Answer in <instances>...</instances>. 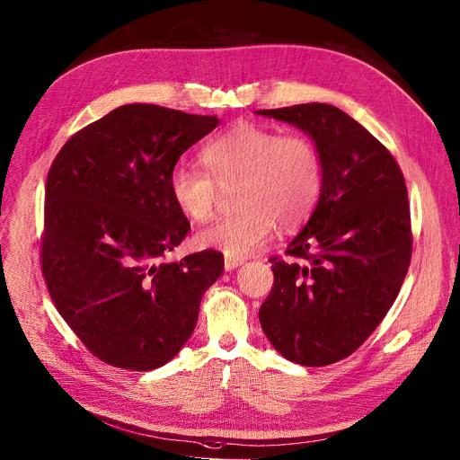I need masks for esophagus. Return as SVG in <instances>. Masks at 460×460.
Listing matches in <instances>:
<instances>
[{"mask_svg": "<svg viewBox=\"0 0 460 460\" xmlns=\"http://www.w3.org/2000/svg\"><path fill=\"white\" fill-rule=\"evenodd\" d=\"M239 265H243V260H237V258H226L225 260V269H226V271H234V269L239 267Z\"/></svg>", "mask_w": 460, "mask_h": 460, "instance_id": "obj_1", "label": "esophagus"}]
</instances>
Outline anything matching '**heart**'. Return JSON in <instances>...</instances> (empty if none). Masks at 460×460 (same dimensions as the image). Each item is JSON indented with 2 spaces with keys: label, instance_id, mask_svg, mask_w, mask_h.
<instances>
[{
  "label": "heart",
  "instance_id": "heart-1",
  "mask_svg": "<svg viewBox=\"0 0 460 460\" xmlns=\"http://www.w3.org/2000/svg\"><path fill=\"white\" fill-rule=\"evenodd\" d=\"M206 169L176 167L169 174V195L183 217L206 223L221 189L235 187L237 213L197 234L200 247L243 260L284 228L303 225L323 191V161L315 145L299 133L254 122H239L219 133L200 152Z\"/></svg>",
  "mask_w": 460,
  "mask_h": 460
}]
</instances>
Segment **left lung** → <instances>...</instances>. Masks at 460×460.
Here are the masks:
<instances>
[{
	"label": "left lung",
	"instance_id": "8db88e82",
	"mask_svg": "<svg viewBox=\"0 0 460 460\" xmlns=\"http://www.w3.org/2000/svg\"><path fill=\"white\" fill-rule=\"evenodd\" d=\"M256 115L305 131L323 161L321 199L286 249L291 261L271 258L275 284L260 325L284 358L329 366L379 327L409 271L407 185L385 145L334 105L301 103Z\"/></svg>",
	"mask_w": 460,
	"mask_h": 460
}]
</instances>
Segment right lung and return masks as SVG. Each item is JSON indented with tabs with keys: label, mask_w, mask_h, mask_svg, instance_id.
<instances>
[{
	"label": "right lung",
	"mask_w": 460,
	"mask_h": 460,
	"mask_svg": "<svg viewBox=\"0 0 460 460\" xmlns=\"http://www.w3.org/2000/svg\"><path fill=\"white\" fill-rule=\"evenodd\" d=\"M217 117L120 105L79 129L48 172L42 273L56 308L100 360L150 371L191 338L217 251L161 261L187 235L169 195L180 155Z\"/></svg>",
	"instance_id": "right-lung-1"
}]
</instances>
